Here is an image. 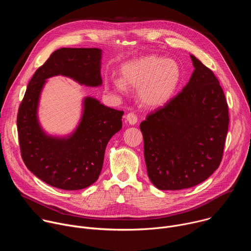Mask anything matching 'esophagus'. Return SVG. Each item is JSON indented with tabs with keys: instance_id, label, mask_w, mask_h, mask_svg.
<instances>
[{
	"instance_id": "obj_1",
	"label": "esophagus",
	"mask_w": 251,
	"mask_h": 251,
	"mask_svg": "<svg viewBox=\"0 0 251 251\" xmlns=\"http://www.w3.org/2000/svg\"><path fill=\"white\" fill-rule=\"evenodd\" d=\"M126 120L128 121L129 124L135 125V124L137 123V121H138V117H137V115H136L135 113L129 112V113L126 115Z\"/></svg>"
}]
</instances>
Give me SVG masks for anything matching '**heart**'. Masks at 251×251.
I'll list each match as a JSON object with an SVG mask.
<instances>
[{
    "instance_id": "1",
    "label": "heart",
    "mask_w": 251,
    "mask_h": 251,
    "mask_svg": "<svg viewBox=\"0 0 251 251\" xmlns=\"http://www.w3.org/2000/svg\"><path fill=\"white\" fill-rule=\"evenodd\" d=\"M121 79L111 78L109 83L119 92L126 86L138 89L143 105L159 108L175 96L182 81V69L174 59L159 55H146L125 62L120 69Z\"/></svg>"
}]
</instances>
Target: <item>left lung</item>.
I'll list each match as a JSON object with an SVG mask.
<instances>
[{"label": "left lung", "mask_w": 251, "mask_h": 251, "mask_svg": "<svg viewBox=\"0 0 251 251\" xmlns=\"http://www.w3.org/2000/svg\"><path fill=\"white\" fill-rule=\"evenodd\" d=\"M191 58L195 70L189 83L140 124L148 176L159 190L201 184L224 155L229 123L224 90L212 70Z\"/></svg>", "instance_id": "1"}]
</instances>
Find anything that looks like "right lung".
I'll list each match as a JSON object with an SVG mask.
<instances>
[{
  "label": "right lung",
  "instance_id": "add662e5",
  "mask_svg": "<svg viewBox=\"0 0 251 251\" xmlns=\"http://www.w3.org/2000/svg\"><path fill=\"white\" fill-rule=\"evenodd\" d=\"M100 59L99 49L63 48L53 51L35 70L20 104L17 125L23 161L34 176L51 187L76 191L97 181L107 143L122 128L124 111L90 97L84 100L78 128L67 139L48 137L38 123V102L46 79L61 75L81 84L98 86L102 82Z\"/></svg>",
  "mask_w": 251,
  "mask_h": 251
}]
</instances>
